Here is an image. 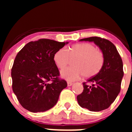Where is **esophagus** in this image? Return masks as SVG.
Instances as JSON below:
<instances>
[{
  "instance_id": "1",
  "label": "esophagus",
  "mask_w": 132,
  "mask_h": 132,
  "mask_svg": "<svg viewBox=\"0 0 132 132\" xmlns=\"http://www.w3.org/2000/svg\"><path fill=\"white\" fill-rule=\"evenodd\" d=\"M72 85H73V82H70V81H68V82H67V86H68V87H71Z\"/></svg>"
}]
</instances>
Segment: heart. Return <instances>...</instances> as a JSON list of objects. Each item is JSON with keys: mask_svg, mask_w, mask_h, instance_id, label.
<instances>
[{"mask_svg": "<svg viewBox=\"0 0 132 132\" xmlns=\"http://www.w3.org/2000/svg\"><path fill=\"white\" fill-rule=\"evenodd\" d=\"M74 58V67L61 72V77L67 80H77L83 73L87 77L94 76L103 65L104 57L101 51L87 43L75 44L66 51L63 49L57 50L53 55V61L58 69H63L69 63V59Z\"/></svg>", "mask_w": 132, "mask_h": 132, "instance_id": "obj_1", "label": "heart"}]
</instances>
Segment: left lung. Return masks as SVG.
Listing matches in <instances>:
<instances>
[{
	"label": "left lung",
	"mask_w": 132,
	"mask_h": 132,
	"mask_svg": "<svg viewBox=\"0 0 132 132\" xmlns=\"http://www.w3.org/2000/svg\"><path fill=\"white\" fill-rule=\"evenodd\" d=\"M80 41L94 42L104 57L101 71L83 82V92L78 95L77 102L82 108L92 112L108 108L120 93L123 76V63L116 46L109 40L98 37L84 38Z\"/></svg>",
	"instance_id": "1"
}]
</instances>
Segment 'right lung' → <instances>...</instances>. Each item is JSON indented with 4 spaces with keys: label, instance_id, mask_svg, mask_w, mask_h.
<instances>
[{
    "label": "right lung",
    "instance_id": "add662e5",
    "mask_svg": "<svg viewBox=\"0 0 132 132\" xmlns=\"http://www.w3.org/2000/svg\"><path fill=\"white\" fill-rule=\"evenodd\" d=\"M69 42L41 39L28 43L18 53L12 68V90L22 106L31 112L47 111L55 105L67 86L60 80L53 61L57 50ZM52 80V82H48Z\"/></svg>",
    "mask_w": 132,
    "mask_h": 132
}]
</instances>
